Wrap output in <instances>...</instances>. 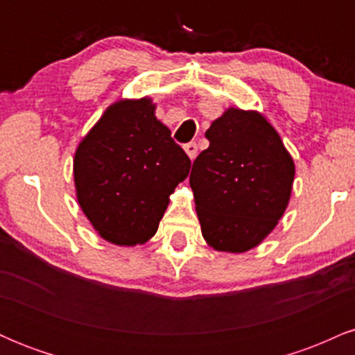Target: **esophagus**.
Segmentation results:
<instances>
[{
	"label": "esophagus",
	"mask_w": 355,
	"mask_h": 355,
	"mask_svg": "<svg viewBox=\"0 0 355 355\" xmlns=\"http://www.w3.org/2000/svg\"><path fill=\"white\" fill-rule=\"evenodd\" d=\"M183 150H185L187 155H189L190 160H195V157H197V153H198V146H197V144H195V141H190V144H187L185 146H183Z\"/></svg>",
	"instance_id": "obj_1"
}]
</instances>
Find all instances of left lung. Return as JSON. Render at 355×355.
Here are the masks:
<instances>
[{"label": "left lung", "instance_id": "1", "mask_svg": "<svg viewBox=\"0 0 355 355\" xmlns=\"http://www.w3.org/2000/svg\"><path fill=\"white\" fill-rule=\"evenodd\" d=\"M209 148L190 173L202 235L220 252L259 245L282 218L295 165L279 133L259 112L229 108L205 132Z\"/></svg>", "mask_w": 355, "mask_h": 355}]
</instances>
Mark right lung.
<instances>
[{
  "mask_svg": "<svg viewBox=\"0 0 355 355\" xmlns=\"http://www.w3.org/2000/svg\"><path fill=\"white\" fill-rule=\"evenodd\" d=\"M190 165L155 116L152 100H118L76 148V198L100 237L133 247L157 234L170 195Z\"/></svg>",
  "mask_w": 355,
  "mask_h": 355,
  "instance_id": "obj_1",
  "label": "right lung"
}]
</instances>
